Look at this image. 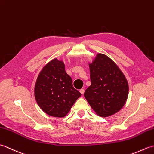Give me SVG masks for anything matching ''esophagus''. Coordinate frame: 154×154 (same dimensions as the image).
<instances>
[{
    "mask_svg": "<svg viewBox=\"0 0 154 154\" xmlns=\"http://www.w3.org/2000/svg\"><path fill=\"white\" fill-rule=\"evenodd\" d=\"M79 92H80L81 94H84V92H85V90H84L83 89H80Z\"/></svg>",
    "mask_w": 154,
    "mask_h": 154,
    "instance_id": "esophagus-1",
    "label": "esophagus"
}]
</instances>
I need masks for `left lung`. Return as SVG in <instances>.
Listing matches in <instances>:
<instances>
[{"label": "left lung", "mask_w": 154, "mask_h": 154, "mask_svg": "<svg viewBox=\"0 0 154 154\" xmlns=\"http://www.w3.org/2000/svg\"><path fill=\"white\" fill-rule=\"evenodd\" d=\"M91 85L84 97L91 108L100 116L116 113L126 103L128 84L122 72L106 55L98 54L89 64Z\"/></svg>", "instance_id": "1"}]
</instances>
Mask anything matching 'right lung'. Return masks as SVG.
Returning <instances> with one entry per match:
<instances>
[{"label": "right lung", "mask_w": 154, "mask_h": 154, "mask_svg": "<svg viewBox=\"0 0 154 154\" xmlns=\"http://www.w3.org/2000/svg\"><path fill=\"white\" fill-rule=\"evenodd\" d=\"M62 61L54 59L39 74L34 88L35 100L48 115L64 117L81 94L73 86Z\"/></svg>", "instance_id": "1"}]
</instances>
